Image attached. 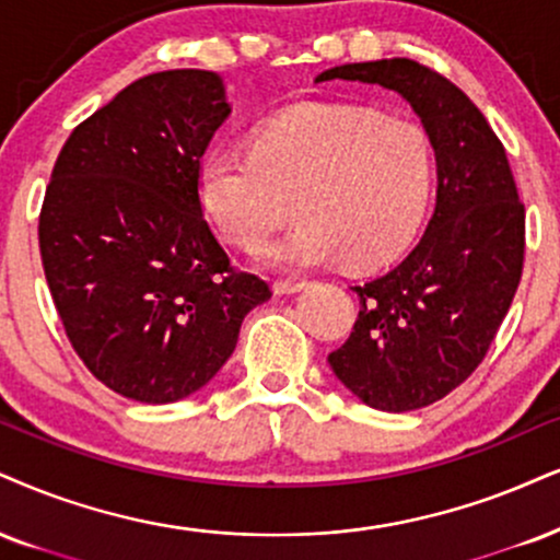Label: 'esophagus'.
I'll use <instances>...</instances> for the list:
<instances>
[{
	"label": "esophagus",
	"mask_w": 560,
	"mask_h": 560,
	"mask_svg": "<svg viewBox=\"0 0 560 560\" xmlns=\"http://www.w3.org/2000/svg\"><path fill=\"white\" fill-rule=\"evenodd\" d=\"M306 288V282L303 280H275V293L278 295H291V293H299Z\"/></svg>",
	"instance_id": "obj_1"
}]
</instances>
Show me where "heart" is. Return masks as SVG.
Instances as JSON below:
<instances>
[{"instance_id":"heart-1","label":"heart","mask_w":560,"mask_h":560,"mask_svg":"<svg viewBox=\"0 0 560 560\" xmlns=\"http://www.w3.org/2000/svg\"><path fill=\"white\" fill-rule=\"evenodd\" d=\"M436 150L420 124L337 103H303L261 121L252 150L202 158L197 195L228 244L257 246L282 220H301L257 248L272 267L342 259L374 269L397 259L423 225Z\"/></svg>"}]
</instances>
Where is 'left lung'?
<instances>
[{
	"mask_svg": "<svg viewBox=\"0 0 560 560\" xmlns=\"http://www.w3.org/2000/svg\"><path fill=\"white\" fill-rule=\"evenodd\" d=\"M327 80L395 90L436 150V210L423 238L395 269L353 288V332L327 358L365 405L418 410L457 389L491 348L522 280L524 205L491 124L444 74L378 59L316 78Z\"/></svg>",
	"mask_w": 560,
	"mask_h": 560,
	"instance_id": "obj_1",
	"label": "left lung"
}]
</instances>
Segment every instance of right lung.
<instances>
[{"instance_id": "1", "label": "right lung", "mask_w": 560, "mask_h": 560, "mask_svg": "<svg viewBox=\"0 0 560 560\" xmlns=\"http://www.w3.org/2000/svg\"><path fill=\"white\" fill-rule=\"evenodd\" d=\"M231 106L220 74L135 80L78 124L38 218L40 261L74 353L116 395H195L272 291L231 265L207 225L197 174Z\"/></svg>"}]
</instances>
